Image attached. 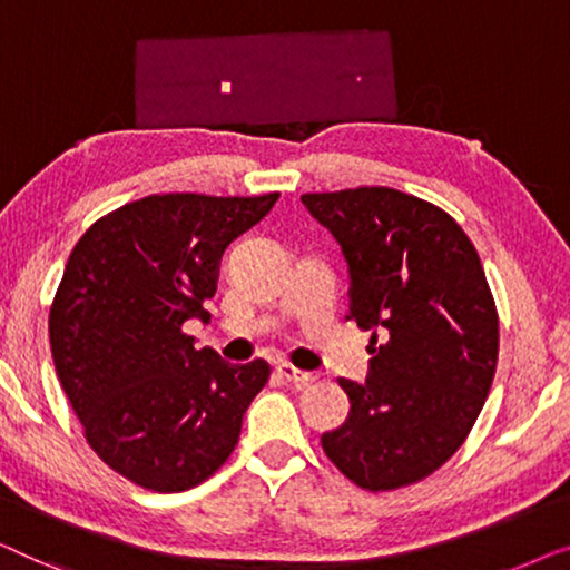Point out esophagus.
I'll use <instances>...</instances> for the list:
<instances>
[{
  "mask_svg": "<svg viewBox=\"0 0 570 570\" xmlns=\"http://www.w3.org/2000/svg\"><path fill=\"white\" fill-rule=\"evenodd\" d=\"M276 372L282 380H286L288 384H294V387H309V384H315L320 376L315 372H302V368H294L292 364H278Z\"/></svg>",
  "mask_w": 570,
  "mask_h": 570,
  "instance_id": "obj_1",
  "label": "esophagus"
}]
</instances>
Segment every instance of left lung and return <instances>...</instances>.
<instances>
[{
	"label": "left lung",
	"mask_w": 570,
	"mask_h": 570,
	"mask_svg": "<svg viewBox=\"0 0 570 570\" xmlns=\"http://www.w3.org/2000/svg\"><path fill=\"white\" fill-rule=\"evenodd\" d=\"M348 263V320L372 331L364 384L338 380L351 411L323 449L366 491L442 468L475 426L499 362V312L460 224L403 190L304 194Z\"/></svg>",
	"instance_id": "8db88e82"
}]
</instances>
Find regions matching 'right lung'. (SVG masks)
<instances>
[{"label":"right lung","instance_id":"1","mask_svg":"<svg viewBox=\"0 0 570 570\" xmlns=\"http://www.w3.org/2000/svg\"><path fill=\"white\" fill-rule=\"evenodd\" d=\"M266 196H147L79 237L48 335L85 439L108 468L157 493L188 491L227 462L266 387L263 358L229 364L183 331L208 320L232 239L276 204Z\"/></svg>","mask_w":570,"mask_h":570}]
</instances>
